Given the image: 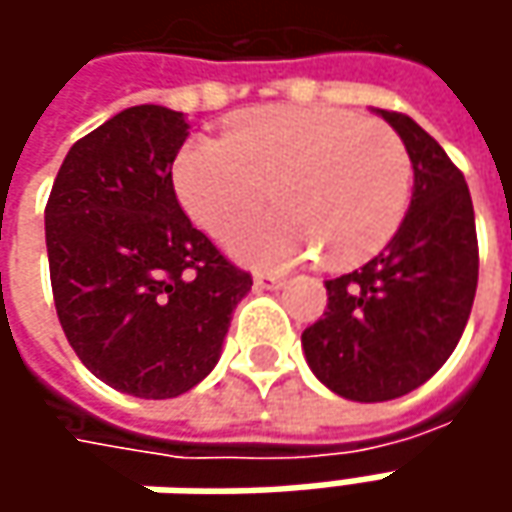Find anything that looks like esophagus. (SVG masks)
Here are the masks:
<instances>
[{
  "instance_id": "obj_1",
  "label": "esophagus",
  "mask_w": 512,
  "mask_h": 512,
  "mask_svg": "<svg viewBox=\"0 0 512 512\" xmlns=\"http://www.w3.org/2000/svg\"><path fill=\"white\" fill-rule=\"evenodd\" d=\"M253 285L259 287V290H279V287L285 285V279L282 276H273V273H256L253 276Z\"/></svg>"
}]
</instances>
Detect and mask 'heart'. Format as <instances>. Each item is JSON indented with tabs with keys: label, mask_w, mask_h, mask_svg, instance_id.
Wrapping results in <instances>:
<instances>
[{
	"label": "heart",
	"mask_w": 512,
	"mask_h": 512,
	"mask_svg": "<svg viewBox=\"0 0 512 512\" xmlns=\"http://www.w3.org/2000/svg\"><path fill=\"white\" fill-rule=\"evenodd\" d=\"M173 187L187 216L216 239L256 216L270 190L276 210L230 239L245 265L282 270L325 253L347 267L376 256L399 230L413 162L379 119L276 105L233 119L225 142H187Z\"/></svg>",
	"instance_id": "1"
}]
</instances>
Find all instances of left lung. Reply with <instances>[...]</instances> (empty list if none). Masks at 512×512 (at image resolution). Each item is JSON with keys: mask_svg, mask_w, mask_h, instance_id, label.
<instances>
[{"mask_svg": "<svg viewBox=\"0 0 512 512\" xmlns=\"http://www.w3.org/2000/svg\"><path fill=\"white\" fill-rule=\"evenodd\" d=\"M376 113L410 153V207L367 265L327 279L325 319L302 333L313 376L350 402H390L427 382L462 339L479 282L462 170L410 116Z\"/></svg>", "mask_w": 512, "mask_h": 512, "instance_id": "1", "label": "left lung"}]
</instances>
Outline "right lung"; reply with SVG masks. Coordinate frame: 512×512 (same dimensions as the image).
I'll use <instances>...</instances> for the list:
<instances>
[{
  "label": "right lung",
  "mask_w": 512,
  "mask_h": 512,
  "mask_svg": "<svg viewBox=\"0 0 512 512\" xmlns=\"http://www.w3.org/2000/svg\"><path fill=\"white\" fill-rule=\"evenodd\" d=\"M187 130L162 105L116 113L68 150L45 207L59 325L96 379L139 399L202 382L253 285L179 207Z\"/></svg>",
  "instance_id": "1"
}]
</instances>
